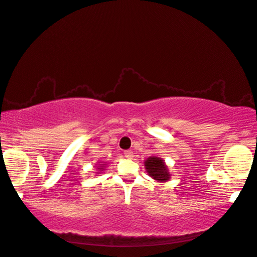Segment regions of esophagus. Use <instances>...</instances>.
Here are the masks:
<instances>
[{"label": "esophagus", "instance_id": "1", "mask_svg": "<svg viewBox=\"0 0 257 257\" xmlns=\"http://www.w3.org/2000/svg\"><path fill=\"white\" fill-rule=\"evenodd\" d=\"M123 155H124V157H125V158H128V159H133V157H134V152H133L132 150H125Z\"/></svg>", "mask_w": 257, "mask_h": 257}]
</instances>
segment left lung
<instances>
[{"instance_id": "8db88e82", "label": "left lung", "mask_w": 257, "mask_h": 257, "mask_svg": "<svg viewBox=\"0 0 257 257\" xmlns=\"http://www.w3.org/2000/svg\"><path fill=\"white\" fill-rule=\"evenodd\" d=\"M145 169L148 176L157 182H167L171 179V173L165 160L160 157L151 156L145 160Z\"/></svg>"}]
</instances>
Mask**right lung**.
Returning <instances> with one entry per match:
<instances>
[{"label": "right lung", "mask_w": 257, "mask_h": 257, "mask_svg": "<svg viewBox=\"0 0 257 257\" xmlns=\"http://www.w3.org/2000/svg\"><path fill=\"white\" fill-rule=\"evenodd\" d=\"M106 163H101L100 166H98L97 167V171L98 172H96V174H99V173H101L102 171H105V169H106Z\"/></svg>", "instance_id": "add662e5"}]
</instances>
